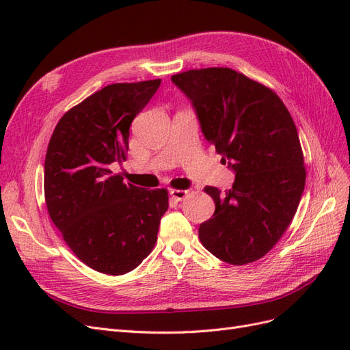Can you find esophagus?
<instances>
[{
  "mask_svg": "<svg viewBox=\"0 0 350 350\" xmlns=\"http://www.w3.org/2000/svg\"><path fill=\"white\" fill-rule=\"evenodd\" d=\"M169 194H171V197L174 200L181 201V200H184L188 196V191H187V189H171V191H169Z\"/></svg>",
  "mask_w": 350,
  "mask_h": 350,
  "instance_id": "esophagus-1",
  "label": "esophagus"
}]
</instances>
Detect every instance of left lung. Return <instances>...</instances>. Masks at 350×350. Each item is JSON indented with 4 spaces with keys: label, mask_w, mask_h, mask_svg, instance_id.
<instances>
[{
    "label": "left lung",
    "mask_w": 350,
    "mask_h": 350,
    "mask_svg": "<svg viewBox=\"0 0 350 350\" xmlns=\"http://www.w3.org/2000/svg\"><path fill=\"white\" fill-rule=\"evenodd\" d=\"M171 80L191 100L206 140L235 172L229 191L204 188L216 208L200 225V241L225 262L257 261L288 229L305 188L292 116L271 89L232 68L189 70Z\"/></svg>",
    "instance_id": "obj_1"
}]
</instances>
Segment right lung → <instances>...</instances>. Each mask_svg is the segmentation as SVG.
<instances>
[{"instance_id": "1", "label": "right lung", "mask_w": 350, "mask_h": 350, "mask_svg": "<svg viewBox=\"0 0 350 350\" xmlns=\"http://www.w3.org/2000/svg\"><path fill=\"white\" fill-rule=\"evenodd\" d=\"M161 81L115 83L93 93L62 115L48 144V213L77 258L111 276L149 256L169 207L165 188L124 184L109 166L126 159L130 125Z\"/></svg>"}]
</instances>
